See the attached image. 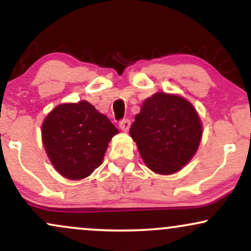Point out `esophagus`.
<instances>
[{"mask_svg": "<svg viewBox=\"0 0 251 251\" xmlns=\"http://www.w3.org/2000/svg\"><path fill=\"white\" fill-rule=\"evenodd\" d=\"M129 126H131V122L129 119H123L122 122L119 123V127L123 129V131H128Z\"/></svg>", "mask_w": 251, "mask_h": 251, "instance_id": "34e87169", "label": "esophagus"}]
</instances>
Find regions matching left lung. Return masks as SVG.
Returning a JSON list of instances; mask_svg holds the SVG:
<instances>
[{"mask_svg": "<svg viewBox=\"0 0 251 251\" xmlns=\"http://www.w3.org/2000/svg\"><path fill=\"white\" fill-rule=\"evenodd\" d=\"M129 128L150 170L171 175L194 157L201 139V123L194 106L176 94L159 92L143 102Z\"/></svg>", "mask_w": 251, "mask_h": 251, "instance_id": "obj_1", "label": "left lung"}]
</instances>
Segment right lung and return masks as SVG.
Masks as SVG:
<instances>
[{
    "instance_id": "1",
    "label": "right lung",
    "mask_w": 251,
    "mask_h": 251,
    "mask_svg": "<svg viewBox=\"0 0 251 251\" xmlns=\"http://www.w3.org/2000/svg\"><path fill=\"white\" fill-rule=\"evenodd\" d=\"M118 129L86 100L61 103L42 124V143L60 175L68 179L88 177L101 165L108 143Z\"/></svg>"
}]
</instances>
